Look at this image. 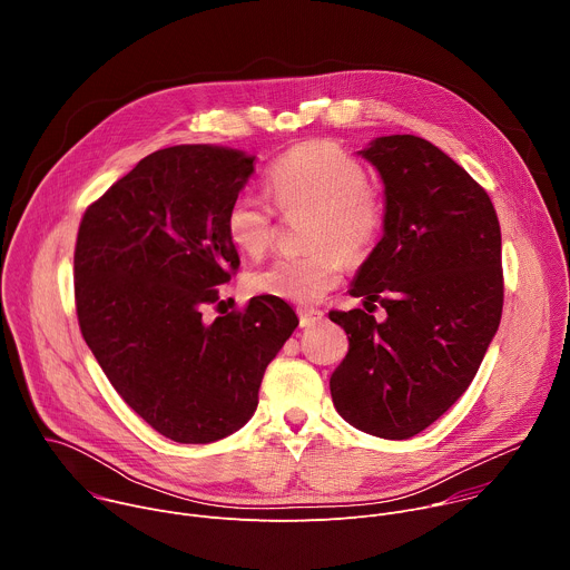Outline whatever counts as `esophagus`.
<instances>
[{
	"label": "esophagus",
	"instance_id": "esophagus-1",
	"mask_svg": "<svg viewBox=\"0 0 570 570\" xmlns=\"http://www.w3.org/2000/svg\"><path fill=\"white\" fill-rule=\"evenodd\" d=\"M299 315V327H315V324L324 317V313L320 308H297Z\"/></svg>",
	"mask_w": 570,
	"mask_h": 570
}]
</instances>
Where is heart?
Segmentation results:
<instances>
[{
  "mask_svg": "<svg viewBox=\"0 0 570 570\" xmlns=\"http://www.w3.org/2000/svg\"><path fill=\"white\" fill-rule=\"evenodd\" d=\"M268 187L282 212L315 209L304 257H282L248 277L257 295L291 304H315L332 293L352 262L367 259L385 229V203L370 185L367 169L343 146L308 139L286 150L268 171ZM234 246L253 257L268 250L275 209L257 196L240 194L225 216Z\"/></svg>",
  "mask_w": 570,
  "mask_h": 570,
  "instance_id": "b5f03b06",
  "label": "heart"
}]
</instances>
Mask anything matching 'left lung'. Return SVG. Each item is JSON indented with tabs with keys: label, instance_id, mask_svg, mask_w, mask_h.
Instances as JSON below:
<instances>
[{
	"label": "left lung",
	"instance_id": "8db88e82",
	"mask_svg": "<svg viewBox=\"0 0 570 570\" xmlns=\"http://www.w3.org/2000/svg\"><path fill=\"white\" fill-rule=\"evenodd\" d=\"M358 153L381 174L385 229L350 288L367 311H330L350 338L330 387L354 429L409 440L464 394L499 332L501 225L487 191L431 141L390 135Z\"/></svg>",
	"mask_w": 570,
	"mask_h": 570
}]
</instances>
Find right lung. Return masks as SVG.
Here are the masks:
<instances>
[{"label": "right lung", "instance_id": "add662e5", "mask_svg": "<svg viewBox=\"0 0 570 570\" xmlns=\"http://www.w3.org/2000/svg\"><path fill=\"white\" fill-rule=\"evenodd\" d=\"M253 161L212 144L155 150L78 227L80 334L130 409L180 444L223 440L255 415L264 372L299 322L271 295L203 315L238 268L225 216Z\"/></svg>", "mask_w": 570, "mask_h": 570}]
</instances>
